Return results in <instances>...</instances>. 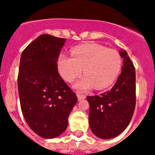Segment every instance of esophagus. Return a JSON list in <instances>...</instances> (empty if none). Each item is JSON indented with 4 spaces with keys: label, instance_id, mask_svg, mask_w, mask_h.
Wrapping results in <instances>:
<instances>
[{
    "label": "esophagus",
    "instance_id": "34e87169",
    "mask_svg": "<svg viewBox=\"0 0 155 155\" xmlns=\"http://www.w3.org/2000/svg\"><path fill=\"white\" fill-rule=\"evenodd\" d=\"M77 97H78V100H79V101H82V100H83V99H85V97H86V96H85V95H84V94H79V93H77Z\"/></svg>",
    "mask_w": 155,
    "mask_h": 155
}]
</instances>
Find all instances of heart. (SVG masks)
<instances>
[{"label":"heart","mask_w":155,"mask_h":155,"mask_svg":"<svg viewBox=\"0 0 155 155\" xmlns=\"http://www.w3.org/2000/svg\"><path fill=\"white\" fill-rule=\"evenodd\" d=\"M71 57L60 56L58 61L59 73L65 81L72 82L83 69L85 76L74 85V87L83 91L94 86L97 89L109 86L118 76L122 64L118 51L98 44H87L74 48Z\"/></svg>","instance_id":"b5f03b06"}]
</instances>
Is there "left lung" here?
<instances>
[{
  "label": "left lung",
  "mask_w": 155,
  "mask_h": 155,
  "mask_svg": "<svg viewBox=\"0 0 155 155\" xmlns=\"http://www.w3.org/2000/svg\"><path fill=\"white\" fill-rule=\"evenodd\" d=\"M123 58L121 73L110 91L87 96L90 106L89 125L101 139H111L121 134L130 124L136 106V72L125 50H120Z\"/></svg>",
  "instance_id": "left-lung-1"
}]
</instances>
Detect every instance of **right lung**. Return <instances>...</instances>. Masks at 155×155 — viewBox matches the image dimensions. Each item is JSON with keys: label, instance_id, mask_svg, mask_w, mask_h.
I'll return each mask as SVG.
<instances>
[{"label": "right lung", "instance_id": "1", "mask_svg": "<svg viewBox=\"0 0 155 155\" xmlns=\"http://www.w3.org/2000/svg\"><path fill=\"white\" fill-rule=\"evenodd\" d=\"M65 41L40 35L25 48L20 59L21 112L31 129L46 139L58 137L67 129L69 115L78 101L58 71V58Z\"/></svg>", "mask_w": 155, "mask_h": 155}]
</instances>
